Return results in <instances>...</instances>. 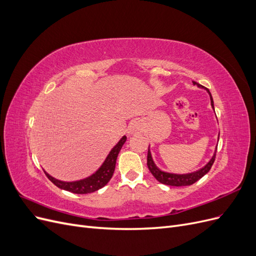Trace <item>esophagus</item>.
Returning a JSON list of instances; mask_svg holds the SVG:
<instances>
[{"mask_svg": "<svg viewBox=\"0 0 256 256\" xmlns=\"http://www.w3.org/2000/svg\"><path fill=\"white\" fill-rule=\"evenodd\" d=\"M141 130V122L138 120H132L128 126L129 134H136L138 131Z\"/></svg>", "mask_w": 256, "mask_h": 256, "instance_id": "1", "label": "esophagus"}]
</instances>
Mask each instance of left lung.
Instances as JSON below:
<instances>
[{
  "instance_id": "1",
  "label": "left lung",
  "mask_w": 256,
  "mask_h": 256,
  "mask_svg": "<svg viewBox=\"0 0 256 256\" xmlns=\"http://www.w3.org/2000/svg\"><path fill=\"white\" fill-rule=\"evenodd\" d=\"M192 83L196 85L198 88H204L207 90V92L209 94V97H210V104L212 108L214 111V100L212 97L210 92H209L207 88H205L203 85H200L194 81H192ZM218 141H219V138H218ZM216 150L214 152V156L212 157V159L209 160L207 164L202 168L198 170L196 172H192V173H188V174H175V173H170V172H166V171H162L161 168H159L156 164L154 162L152 156V152L150 150V146H148V152H147V166H148L150 173L154 175V177L156 178V180L161 182V184H164L168 186H174V187H182V186H190L192 184H194L196 182H198L200 178H202L204 175H206L209 170L212 168V166L214 164V161L216 158Z\"/></svg>"
}]
</instances>
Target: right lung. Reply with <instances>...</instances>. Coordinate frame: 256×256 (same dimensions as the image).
<instances>
[{
  "mask_svg": "<svg viewBox=\"0 0 256 256\" xmlns=\"http://www.w3.org/2000/svg\"><path fill=\"white\" fill-rule=\"evenodd\" d=\"M126 140H127V136H124L118 142V144H116L110 150V152L108 154L106 158L102 162V164L99 166L97 171L92 173V175H90L88 177L83 178V180H74V182H64L52 177L50 174L46 172L44 170V172L46 175H47L49 180L60 189L76 193V194H86V193L95 192L104 187V186L110 182L111 177L114 173L116 159H118V152L122 150V145L125 144Z\"/></svg>",
  "mask_w": 256,
  "mask_h": 256,
  "instance_id": "add662e5",
  "label": "right lung"
}]
</instances>
